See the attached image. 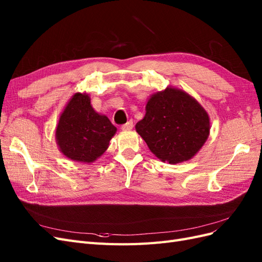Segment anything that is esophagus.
<instances>
[{
  "instance_id": "34e87169",
  "label": "esophagus",
  "mask_w": 262,
  "mask_h": 262,
  "mask_svg": "<svg viewBox=\"0 0 262 262\" xmlns=\"http://www.w3.org/2000/svg\"><path fill=\"white\" fill-rule=\"evenodd\" d=\"M132 128H133V122L132 121H128L125 124L121 125L122 131H129V130H132Z\"/></svg>"
}]
</instances>
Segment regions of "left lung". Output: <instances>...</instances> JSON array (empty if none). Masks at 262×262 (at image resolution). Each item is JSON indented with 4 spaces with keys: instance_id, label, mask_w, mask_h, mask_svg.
<instances>
[{
    "instance_id": "left-lung-1",
    "label": "left lung",
    "mask_w": 262,
    "mask_h": 262,
    "mask_svg": "<svg viewBox=\"0 0 262 262\" xmlns=\"http://www.w3.org/2000/svg\"><path fill=\"white\" fill-rule=\"evenodd\" d=\"M136 130L157 158L169 164L191 160L210 134V118L186 92L167 87L147 100Z\"/></svg>"
}]
</instances>
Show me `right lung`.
I'll list each match as a JSON object with an SVG mask.
<instances>
[{
    "instance_id": "1",
    "label": "right lung",
    "mask_w": 262,
    "mask_h": 262,
    "mask_svg": "<svg viewBox=\"0 0 262 262\" xmlns=\"http://www.w3.org/2000/svg\"><path fill=\"white\" fill-rule=\"evenodd\" d=\"M116 132L117 128L105 115L95 112L89 94L76 93L60 116L55 140L70 160L93 163L105 153Z\"/></svg>"
}]
</instances>
